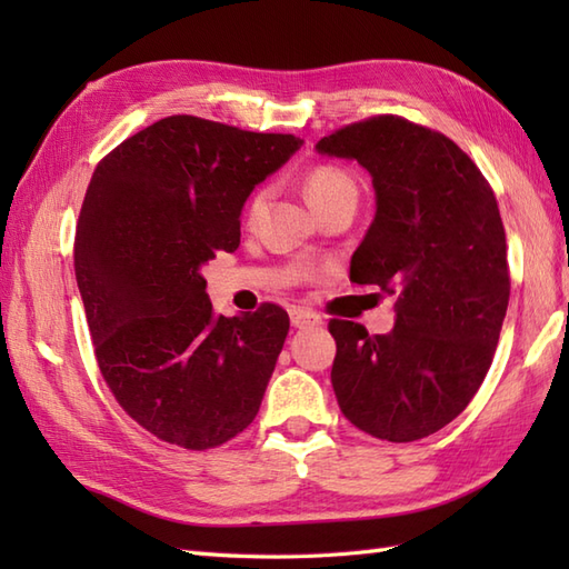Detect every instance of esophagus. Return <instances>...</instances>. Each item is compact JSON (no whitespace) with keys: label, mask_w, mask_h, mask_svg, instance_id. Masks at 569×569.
Listing matches in <instances>:
<instances>
[{"label":"esophagus","mask_w":569,"mask_h":569,"mask_svg":"<svg viewBox=\"0 0 569 569\" xmlns=\"http://www.w3.org/2000/svg\"><path fill=\"white\" fill-rule=\"evenodd\" d=\"M291 322H293V328H318V325H322V318L318 316V312H312L308 308H293Z\"/></svg>","instance_id":"esophagus-1"}]
</instances>
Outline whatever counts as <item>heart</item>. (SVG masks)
<instances>
[{"label":"heart","instance_id":"obj_1","mask_svg":"<svg viewBox=\"0 0 569 569\" xmlns=\"http://www.w3.org/2000/svg\"><path fill=\"white\" fill-rule=\"evenodd\" d=\"M303 190H306L308 202L318 210L322 202H328L330 198L340 196V192L357 190V188H355V180L349 178L342 171V168H337V166H316V168H310V171L306 173ZM263 202H266V188L253 190L249 202H247V212H244L247 214V222L257 220L261 208H263Z\"/></svg>","mask_w":569,"mask_h":569}]
</instances>
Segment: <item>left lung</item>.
Returning a JSON list of instances; mask_svg holds the SVG:
<instances>
[{
    "label": "left lung",
    "instance_id": "1",
    "mask_svg": "<svg viewBox=\"0 0 569 569\" xmlns=\"http://www.w3.org/2000/svg\"><path fill=\"white\" fill-rule=\"evenodd\" d=\"M371 173L377 214L349 278L398 293L389 335L330 320L332 389L373 438L413 442L469 406L497 352L511 278L497 198L452 139L396 114L318 141Z\"/></svg>",
    "mask_w": 569,
    "mask_h": 569
}]
</instances>
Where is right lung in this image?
Listing matches in <instances>:
<instances>
[{"instance_id":"obj_1","label":"right lung","mask_w":569,"mask_h":569,"mask_svg":"<svg viewBox=\"0 0 569 569\" xmlns=\"http://www.w3.org/2000/svg\"><path fill=\"white\" fill-rule=\"evenodd\" d=\"M173 114L98 163L76 229V278L102 379L163 442L210 450L257 418L288 312L217 318L202 263L239 247L249 192L300 149Z\"/></svg>"}]
</instances>
